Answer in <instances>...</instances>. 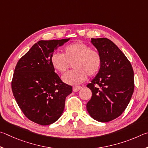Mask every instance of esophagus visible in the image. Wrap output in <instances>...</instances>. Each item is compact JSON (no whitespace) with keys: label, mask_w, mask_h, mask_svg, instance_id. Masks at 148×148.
<instances>
[{"label":"esophagus","mask_w":148,"mask_h":148,"mask_svg":"<svg viewBox=\"0 0 148 148\" xmlns=\"http://www.w3.org/2000/svg\"><path fill=\"white\" fill-rule=\"evenodd\" d=\"M81 88H82V87L80 86H75L73 87V92H78L79 90H80Z\"/></svg>","instance_id":"1"}]
</instances>
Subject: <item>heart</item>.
Segmentation results:
<instances>
[{
    "label": "heart",
    "mask_w": 148,
    "mask_h": 148,
    "mask_svg": "<svg viewBox=\"0 0 148 148\" xmlns=\"http://www.w3.org/2000/svg\"><path fill=\"white\" fill-rule=\"evenodd\" d=\"M51 63L56 71L64 73L73 63L75 68L62 77L63 81L69 84H78L84 82L87 76L93 77L99 71L102 57L96 49L87 44L77 41L65 47L64 53H54L51 56Z\"/></svg>",
    "instance_id": "heart-1"
}]
</instances>
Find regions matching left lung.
Segmentation results:
<instances>
[{
    "mask_svg": "<svg viewBox=\"0 0 148 148\" xmlns=\"http://www.w3.org/2000/svg\"><path fill=\"white\" fill-rule=\"evenodd\" d=\"M102 57L97 76L87 87L92 96L86 108L92 118L108 122L119 117L127 107L134 88V72L122 51L107 38H92Z\"/></svg>",
    "mask_w": 148,
    "mask_h": 148,
    "instance_id": "8db88e82",
    "label": "left lung"
}]
</instances>
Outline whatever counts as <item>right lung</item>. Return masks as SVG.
Wrapping results in <instances>:
<instances>
[{
  "mask_svg": "<svg viewBox=\"0 0 148 148\" xmlns=\"http://www.w3.org/2000/svg\"><path fill=\"white\" fill-rule=\"evenodd\" d=\"M69 39L41 40L35 43L15 66L12 89L17 105L28 120L41 125L60 117L72 86L54 72L51 56Z\"/></svg>",
  "mask_w": 148,
  "mask_h": 148,
  "instance_id": "add662e5",
  "label": "right lung"
}]
</instances>
